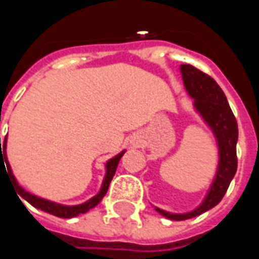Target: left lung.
I'll return each instance as SVG.
<instances>
[{"label":"left lung","mask_w":259,"mask_h":259,"mask_svg":"<svg viewBox=\"0 0 259 259\" xmlns=\"http://www.w3.org/2000/svg\"><path fill=\"white\" fill-rule=\"evenodd\" d=\"M182 76L187 94L194 99V108L212 128L219 147V165L214 182L203 203L189 213H168L158 207L155 210L171 221H184L199 216L222 200L238 167L236 141L238 124L224 91L209 75L192 65H182Z\"/></svg>","instance_id":"1"}]
</instances>
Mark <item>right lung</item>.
I'll return each instance as SVG.
<instances>
[{
	"instance_id": "right-lung-1",
	"label": "right lung",
	"mask_w": 259,
	"mask_h": 259,
	"mask_svg": "<svg viewBox=\"0 0 259 259\" xmlns=\"http://www.w3.org/2000/svg\"><path fill=\"white\" fill-rule=\"evenodd\" d=\"M5 147H7V137H5V140L3 141V143H1V138H0V164L5 161V164L8 165V167H7V171H8V176H10V180H11L13 184H14L15 190H17L18 196H20V197H23V199L27 200L30 204H33V206L37 207V209H41L43 212H47V213H50V214H55V216H57V218H75V216H77V214L86 213L89 209H92V207H95L96 204L99 203V202L104 199V196L106 194V192H108V187H109V183H111V180H112V177H114L115 171H116L118 163H119L121 157H122L125 153V151L119 153V154L115 155L114 158H111V160L106 163V176H105L104 183H102V187H101V192H99V193L96 194V196H94L91 200L85 202V203L77 204V206H63V204L55 203V202L46 200V199H41V197H37V196H34V194L25 192L21 186H18L17 180H15V177L13 176L11 167H10V164H8V161H7ZM20 197H18V199H20ZM20 202H21V200H20Z\"/></svg>"
}]
</instances>
